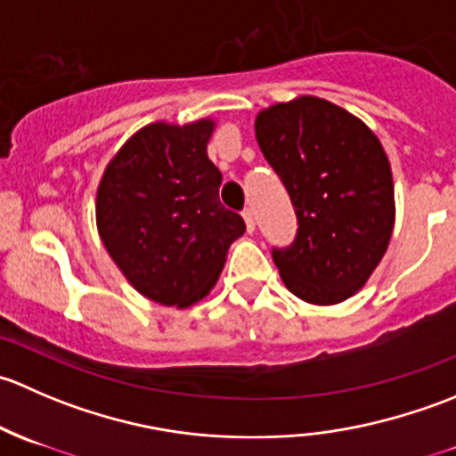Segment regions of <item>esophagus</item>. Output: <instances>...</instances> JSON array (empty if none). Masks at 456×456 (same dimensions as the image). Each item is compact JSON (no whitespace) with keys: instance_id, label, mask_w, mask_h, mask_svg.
Returning a JSON list of instances; mask_svg holds the SVG:
<instances>
[{"instance_id":"34e87169","label":"esophagus","mask_w":456,"mask_h":456,"mask_svg":"<svg viewBox=\"0 0 456 456\" xmlns=\"http://www.w3.org/2000/svg\"><path fill=\"white\" fill-rule=\"evenodd\" d=\"M242 218H245L247 232L254 233V232H256V218H254V211H251V209H245V211H242Z\"/></svg>"}]
</instances>
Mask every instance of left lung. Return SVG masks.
Segmentation results:
<instances>
[{
	"instance_id": "8db88e82",
	"label": "left lung",
	"mask_w": 456,
	"mask_h": 456,
	"mask_svg": "<svg viewBox=\"0 0 456 456\" xmlns=\"http://www.w3.org/2000/svg\"><path fill=\"white\" fill-rule=\"evenodd\" d=\"M256 139L297 216L296 242L273 249L284 287L309 305L348 300L369 282L395 227L379 139L355 114L311 94L260 110Z\"/></svg>"
}]
</instances>
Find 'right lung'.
Masks as SVG:
<instances>
[{
  "instance_id": "1",
  "label": "right lung",
  "mask_w": 456,
  "mask_h": 456,
  "mask_svg": "<svg viewBox=\"0 0 456 456\" xmlns=\"http://www.w3.org/2000/svg\"><path fill=\"white\" fill-rule=\"evenodd\" d=\"M214 118L156 121L112 156L96 187V229L127 282L187 309L218 282L245 220L220 205L223 174L207 156Z\"/></svg>"
}]
</instances>
